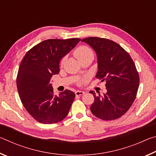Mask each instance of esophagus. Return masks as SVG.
I'll return each instance as SVG.
<instances>
[{
  "instance_id": "obj_1",
  "label": "esophagus",
  "mask_w": 156,
  "mask_h": 156,
  "mask_svg": "<svg viewBox=\"0 0 156 156\" xmlns=\"http://www.w3.org/2000/svg\"><path fill=\"white\" fill-rule=\"evenodd\" d=\"M75 94L76 96H82V95H83L84 94V92L82 91H76L75 92Z\"/></svg>"
}]
</instances>
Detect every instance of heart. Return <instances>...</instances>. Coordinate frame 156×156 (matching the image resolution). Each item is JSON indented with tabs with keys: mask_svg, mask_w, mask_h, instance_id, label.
Returning <instances> with one entry per match:
<instances>
[{
	"mask_svg": "<svg viewBox=\"0 0 156 156\" xmlns=\"http://www.w3.org/2000/svg\"><path fill=\"white\" fill-rule=\"evenodd\" d=\"M73 54H74V56L77 58L80 62L84 59L89 58H94V51H92V49L91 48H89V47L84 46V45H82L77 47V48L75 49L74 52H73ZM65 60H66V57H63L62 60H60V65L61 66L63 65ZM84 80H85V79L84 78L82 79V80L78 81V83L80 84Z\"/></svg>",
	"mask_w": 156,
	"mask_h": 156,
	"instance_id": "b5f03b06",
	"label": "heart"
}]
</instances>
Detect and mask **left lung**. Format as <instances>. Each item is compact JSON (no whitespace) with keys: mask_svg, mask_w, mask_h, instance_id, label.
Returning <instances> with one entry per match:
<instances>
[{"mask_svg":"<svg viewBox=\"0 0 156 156\" xmlns=\"http://www.w3.org/2000/svg\"><path fill=\"white\" fill-rule=\"evenodd\" d=\"M82 42L89 44L96 53L98 72L96 77L105 81L107 93L93 94L91 113L100 119L112 120L120 118L136 99L140 78L134 62L120 44L107 38L89 37Z\"/></svg>","mask_w":156,"mask_h":156,"instance_id":"1","label":"left lung"}]
</instances>
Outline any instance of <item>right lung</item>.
Instances as JSON below:
<instances>
[{"mask_svg":"<svg viewBox=\"0 0 156 156\" xmlns=\"http://www.w3.org/2000/svg\"><path fill=\"white\" fill-rule=\"evenodd\" d=\"M78 38L48 39L33 47L23 58L16 78L21 102L38 122L54 124L67 115L76 95L66 89L56 96L50 84L60 72V60L80 42Z\"/></svg>","mask_w":156,"mask_h":156,"instance_id":"1","label":"right lung"}]
</instances>
